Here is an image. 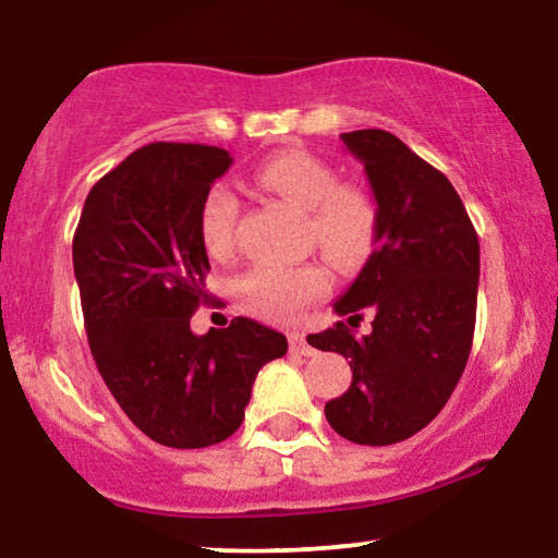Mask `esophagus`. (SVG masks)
<instances>
[{
	"label": "esophagus",
	"mask_w": 558,
	"mask_h": 558,
	"mask_svg": "<svg viewBox=\"0 0 558 558\" xmlns=\"http://www.w3.org/2000/svg\"><path fill=\"white\" fill-rule=\"evenodd\" d=\"M288 347H291V354H301V356H311L316 352V349L306 341V337H303V333H299V331L288 333Z\"/></svg>",
	"instance_id": "obj_1"
}]
</instances>
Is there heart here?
<instances>
[{
    "instance_id": "1",
    "label": "heart",
    "mask_w": 558,
    "mask_h": 558,
    "mask_svg": "<svg viewBox=\"0 0 558 558\" xmlns=\"http://www.w3.org/2000/svg\"><path fill=\"white\" fill-rule=\"evenodd\" d=\"M255 181L295 209L306 211V240L316 244L341 270H354L369 257L377 234L373 196L360 185L339 183L329 162L306 150H283L263 160ZM240 198L225 183H214L198 206V236L217 259L234 255V229ZM331 291L324 265H259L242 275L234 299L244 314L267 322H291Z\"/></svg>"
}]
</instances>
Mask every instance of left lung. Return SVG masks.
<instances>
[{
	"instance_id": "obj_1",
	"label": "left lung",
	"mask_w": 558,
	"mask_h": 558,
	"mask_svg": "<svg viewBox=\"0 0 558 558\" xmlns=\"http://www.w3.org/2000/svg\"><path fill=\"white\" fill-rule=\"evenodd\" d=\"M341 143L365 166L377 204L375 250L333 303L373 331L354 337L341 322L308 344L344 354L352 385L326 403L339 436L388 447L439 415L470 360L477 316L480 240L449 178L385 130L344 132Z\"/></svg>"
}]
</instances>
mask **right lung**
<instances>
[{
    "label": "right lung",
    "instance_id": "right-lung-1",
    "mask_svg": "<svg viewBox=\"0 0 558 558\" xmlns=\"http://www.w3.org/2000/svg\"><path fill=\"white\" fill-rule=\"evenodd\" d=\"M229 166L232 155L211 145L140 147L88 191L73 236L96 367L130 421L162 447L229 439L259 369L288 352L283 333L244 316L204 337L191 331L211 270L198 206Z\"/></svg>",
    "mask_w": 558,
    "mask_h": 558
}]
</instances>
